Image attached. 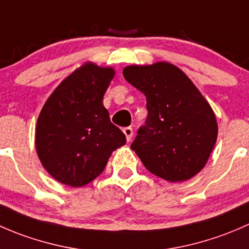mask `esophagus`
<instances>
[{
	"instance_id": "34e87169",
	"label": "esophagus",
	"mask_w": 249,
	"mask_h": 249,
	"mask_svg": "<svg viewBox=\"0 0 249 249\" xmlns=\"http://www.w3.org/2000/svg\"><path fill=\"white\" fill-rule=\"evenodd\" d=\"M123 132L125 134V137H126L127 142H130L132 135H134V130H132V127H130V126L129 127H124V129H123Z\"/></svg>"
}]
</instances>
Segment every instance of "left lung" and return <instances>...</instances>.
Returning <instances> with one entry per match:
<instances>
[{
	"instance_id": "left-lung-1",
	"label": "left lung",
	"mask_w": 249,
	"mask_h": 249,
	"mask_svg": "<svg viewBox=\"0 0 249 249\" xmlns=\"http://www.w3.org/2000/svg\"><path fill=\"white\" fill-rule=\"evenodd\" d=\"M123 74L147 99L145 125L131 144L145 169L172 183L197 175L218 136L214 112L199 89L166 61L131 65Z\"/></svg>"
}]
</instances>
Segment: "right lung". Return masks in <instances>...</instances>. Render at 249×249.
<instances>
[{
	"label": "right lung",
	"mask_w": 249,
	"mask_h": 249,
	"mask_svg": "<svg viewBox=\"0 0 249 249\" xmlns=\"http://www.w3.org/2000/svg\"><path fill=\"white\" fill-rule=\"evenodd\" d=\"M113 67L85 62L52 92L38 115L36 150L47 172L62 184L83 187L104 171L113 150L126 143L102 100Z\"/></svg>",
	"instance_id": "add662e5"
}]
</instances>
